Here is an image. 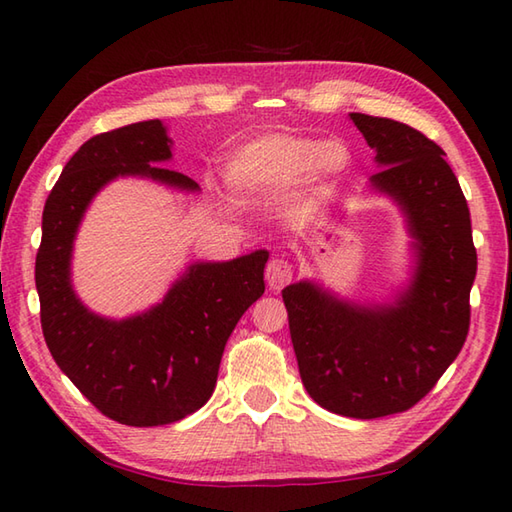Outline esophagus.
I'll use <instances>...</instances> for the list:
<instances>
[{
    "label": "esophagus",
    "instance_id": "obj_1",
    "mask_svg": "<svg viewBox=\"0 0 512 512\" xmlns=\"http://www.w3.org/2000/svg\"><path fill=\"white\" fill-rule=\"evenodd\" d=\"M266 281L273 290H281L292 281V266L284 262V259L275 257L273 262H268L266 266Z\"/></svg>",
    "mask_w": 512,
    "mask_h": 512
}]
</instances>
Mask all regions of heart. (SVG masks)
<instances>
[{"label":"heart","instance_id":"1","mask_svg":"<svg viewBox=\"0 0 512 512\" xmlns=\"http://www.w3.org/2000/svg\"><path fill=\"white\" fill-rule=\"evenodd\" d=\"M350 167L352 149L341 138L264 134L228 156L226 182L237 193H257L295 187L306 176L339 178Z\"/></svg>","mask_w":512,"mask_h":512}]
</instances>
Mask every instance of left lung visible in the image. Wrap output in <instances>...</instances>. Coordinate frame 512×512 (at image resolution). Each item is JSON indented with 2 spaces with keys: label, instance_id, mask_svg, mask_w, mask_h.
Here are the masks:
<instances>
[{
  "label": "left lung",
  "instance_id": "1",
  "mask_svg": "<svg viewBox=\"0 0 512 512\" xmlns=\"http://www.w3.org/2000/svg\"><path fill=\"white\" fill-rule=\"evenodd\" d=\"M350 121L374 149L369 189L394 202L411 237L409 277L387 301H352L301 279L284 288L303 387L323 409L383 418L424 398L460 354L477 273L471 213L444 151L418 129Z\"/></svg>",
  "mask_w": 512,
  "mask_h": 512
}]
</instances>
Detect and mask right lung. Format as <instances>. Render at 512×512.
<instances>
[{
  "mask_svg": "<svg viewBox=\"0 0 512 512\" xmlns=\"http://www.w3.org/2000/svg\"><path fill=\"white\" fill-rule=\"evenodd\" d=\"M162 121L134 123L83 143L43 206L35 281L41 328L61 372L92 405L129 427H160L211 398L228 336L264 295L268 250L231 262H193L145 312L110 319L72 286V250L88 206L118 178H145L182 193L198 182L162 167L171 160Z\"/></svg>",
  "mask_w": 512,
  "mask_h": 512,
  "instance_id": "right-lung-1",
  "label": "right lung"
}]
</instances>
